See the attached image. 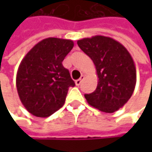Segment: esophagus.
<instances>
[{
    "label": "esophagus",
    "mask_w": 152,
    "mask_h": 152,
    "mask_svg": "<svg viewBox=\"0 0 152 152\" xmlns=\"http://www.w3.org/2000/svg\"><path fill=\"white\" fill-rule=\"evenodd\" d=\"M84 77H85V76H84V75H82V76H81V77H80L79 79L76 80V82H75V83H76V85L79 86V85H80V84L82 83V81H83V80L84 79Z\"/></svg>",
    "instance_id": "34e87169"
}]
</instances>
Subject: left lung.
Instances as JSON below:
<instances>
[{
    "label": "left lung",
    "mask_w": 152,
    "mask_h": 152,
    "mask_svg": "<svg viewBox=\"0 0 152 152\" xmlns=\"http://www.w3.org/2000/svg\"><path fill=\"white\" fill-rule=\"evenodd\" d=\"M77 45L92 60L99 78L96 90L84 95L87 102L101 112L117 111L136 87L137 70L130 53L115 39L99 35L79 39Z\"/></svg>",
    "instance_id": "left-lung-1"
}]
</instances>
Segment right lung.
Instances as JSON below:
<instances>
[{
	"mask_svg": "<svg viewBox=\"0 0 152 152\" xmlns=\"http://www.w3.org/2000/svg\"><path fill=\"white\" fill-rule=\"evenodd\" d=\"M73 46L72 40L47 38L22 60L16 89L22 104L31 114L48 117L64 105L69 88L75 83L62 61Z\"/></svg>",
	"mask_w": 152,
	"mask_h": 152,
	"instance_id": "1",
	"label": "right lung"
}]
</instances>
